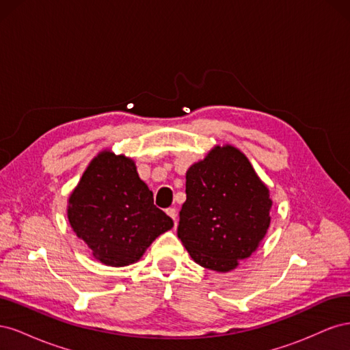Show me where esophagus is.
Instances as JSON below:
<instances>
[{"label":"esophagus","instance_id":"esophagus-1","mask_svg":"<svg viewBox=\"0 0 350 350\" xmlns=\"http://www.w3.org/2000/svg\"><path fill=\"white\" fill-rule=\"evenodd\" d=\"M166 215H167L169 217H171V219H174L175 225H176V208H174V207L166 208Z\"/></svg>","mask_w":350,"mask_h":350}]
</instances>
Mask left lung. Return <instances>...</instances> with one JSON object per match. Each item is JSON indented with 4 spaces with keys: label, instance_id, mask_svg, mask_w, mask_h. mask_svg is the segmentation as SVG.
<instances>
[{
    "label": "left lung",
    "instance_id": "obj_1",
    "mask_svg": "<svg viewBox=\"0 0 350 350\" xmlns=\"http://www.w3.org/2000/svg\"><path fill=\"white\" fill-rule=\"evenodd\" d=\"M178 238L201 267L226 273L252 256L270 226V191L248 157L215 146L188 167Z\"/></svg>",
    "mask_w": 350,
    "mask_h": 350
}]
</instances>
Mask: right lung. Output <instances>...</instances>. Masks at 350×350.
<instances>
[{
    "label": "right lung",
    "mask_w": 350,
    "mask_h": 350,
    "mask_svg": "<svg viewBox=\"0 0 350 350\" xmlns=\"http://www.w3.org/2000/svg\"><path fill=\"white\" fill-rule=\"evenodd\" d=\"M67 217L77 238L105 266L139 261L174 221L153 204L135 162L105 149L92 159L68 197Z\"/></svg>",
    "instance_id": "right-lung-1"
}]
</instances>
